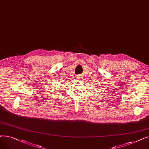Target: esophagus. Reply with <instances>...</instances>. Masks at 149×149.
I'll return each instance as SVG.
<instances>
[{
    "instance_id": "34e87169",
    "label": "esophagus",
    "mask_w": 149,
    "mask_h": 149,
    "mask_svg": "<svg viewBox=\"0 0 149 149\" xmlns=\"http://www.w3.org/2000/svg\"><path fill=\"white\" fill-rule=\"evenodd\" d=\"M81 75H79V76H78V79H81Z\"/></svg>"
}]
</instances>
